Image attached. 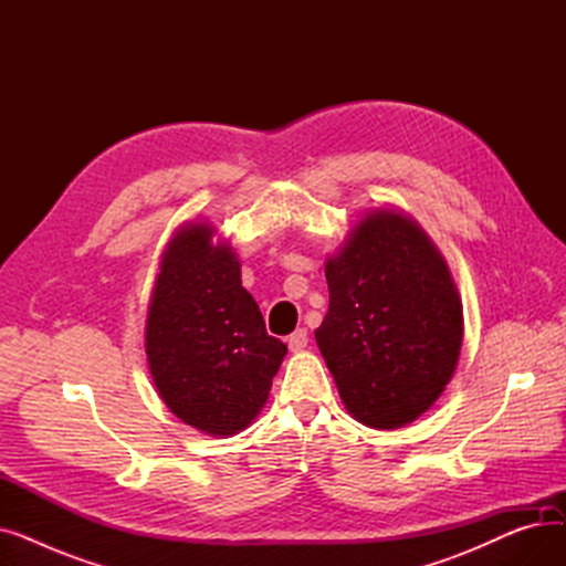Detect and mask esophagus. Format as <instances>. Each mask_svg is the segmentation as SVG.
<instances>
[{
  "label": "esophagus",
  "instance_id": "1",
  "mask_svg": "<svg viewBox=\"0 0 566 566\" xmlns=\"http://www.w3.org/2000/svg\"><path fill=\"white\" fill-rule=\"evenodd\" d=\"M307 342H310V335H307L305 328H298L293 335H289V348L291 350H303L307 346Z\"/></svg>",
  "mask_w": 566,
  "mask_h": 566
}]
</instances>
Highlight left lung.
Returning a JSON list of instances; mask_svg holds the SVG:
<instances>
[{
	"label": "left lung",
	"mask_w": 566,
	"mask_h": 566,
	"mask_svg": "<svg viewBox=\"0 0 566 566\" xmlns=\"http://www.w3.org/2000/svg\"><path fill=\"white\" fill-rule=\"evenodd\" d=\"M331 307L316 344L342 401L360 422H412L450 382L463 342L459 293L410 218L367 216L325 263Z\"/></svg>",
	"instance_id": "left-lung-1"
}]
</instances>
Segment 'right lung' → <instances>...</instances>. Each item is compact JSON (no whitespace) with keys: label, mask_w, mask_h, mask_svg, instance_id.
Masks as SVG:
<instances>
[{"label":"right lung","mask_w":566,"mask_h":566,"mask_svg":"<svg viewBox=\"0 0 566 566\" xmlns=\"http://www.w3.org/2000/svg\"><path fill=\"white\" fill-rule=\"evenodd\" d=\"M203 224L178 231L160 263L146 318L156 388L186 424L213 436L245 429L271 392L286 344L265 333L241 263Z\"/></svg>","instance_id":"add662e5"}]
</instances>
